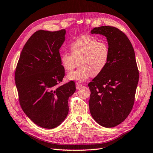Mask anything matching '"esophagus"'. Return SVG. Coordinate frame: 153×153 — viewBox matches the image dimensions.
Wrapping results in <instances>:
<instances>
[{"label":"esophagus","instance_id":"1","mask_svg":"<svg viewBox=\"0 0 153 153\" xmlns=\"http://www.w3.org/2000/svg\"><path fill=\"white\" fill-rule=\"evenodd\" d=\"M76 88L77 89H79L82 86V84L79 83V82H77V83H76Z\"/></svg>","mask_w":153,"mask_h":153}]
</instances>
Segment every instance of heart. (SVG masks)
I'll use <instances>...</instances> for the list:
<instances>
[{
    "label": "heart",
    "instance_id": "obj_1",
    "mask_svg": "<svg viewBox=\"0 0 153 153\" xmlns=\"http://www.w3.org/2000/svg\"><path fill=\"white\" fill-rule=\"evenodd\" d=\"M71 52L61 55V65L66 71L71 72L79 63L80 67L70 73L68 79L84 81L91 76H97L106 67L110 58V48L106 42L97 38L83 35L70 44Z\"/></svg>",
    "mask_w": 153,
    "mask_h": 153
}]
</instances>
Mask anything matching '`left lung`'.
I'll return each mask as SVG.
<instances>
[{
    "mask_svg": "<svg viewBox=\"0 0 153 153\" xmlns=\"http://www.w3.org/2000/svg\"><path fill=\"white\" fill-rule=\"evenodd\" d=\"M91 33L107 37L111 53L106 67L88 85L90 112L101 126L114 127L127 118L134 103L139 80L134 50L126 35L116 27L94 28Z\"/></svg>",
    "mask_w": 153,
    "mask_h": 153,
    "instance_id": "left-lung-1",
    "label": "left lung"
}]
</instances>
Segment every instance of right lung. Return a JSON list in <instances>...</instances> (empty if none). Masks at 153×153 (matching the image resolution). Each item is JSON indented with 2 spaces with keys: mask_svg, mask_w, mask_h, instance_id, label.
I'll return each instance as SVG.
<instances>
[{
  "mask_svg": "<svg viewBox=\"0 0 153 153\" xmlns=\"http://www.w3.org/2000/svg\"><path fill=\"white\" fill-rule=\"evenodd\" d=\"M65 30H39L22 48L15 72L19 101L26 116L38 126L53 128L68 113V98L76 91L73 81L57 86L65 76L59 48Z\"/></svg>",
  "mask_w": 153,
  "mask_h": 153,
  "instance_id": "add662e5",
  "label": "right lung"
}]
</instances>
